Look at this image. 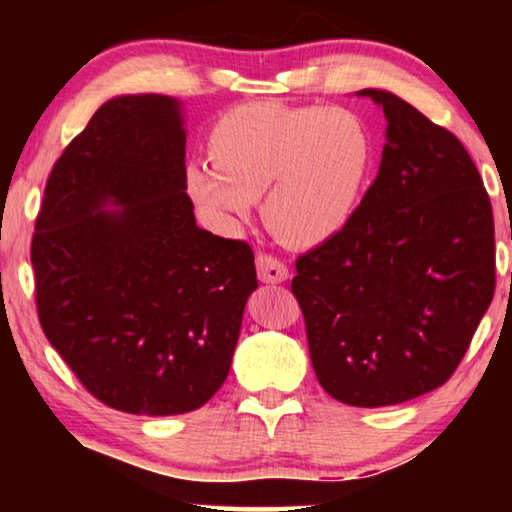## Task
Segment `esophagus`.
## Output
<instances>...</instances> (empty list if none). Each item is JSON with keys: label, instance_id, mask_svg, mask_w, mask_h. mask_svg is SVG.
I'll return each instance as SVG.
<instances>
[{"label": "esophagus", "instance_id": "obj_1", "mask_svg": "<svg viewBox=\"0 0 512 512\" xmlns=\"http://www.w3.org/2000/svg\"><path fill=\"white\" fill-rule=\"evenodd\" d=\"M256 270H258V279H261L263 284H282L289 279V268L270 254L256 256Z\"/></svg>", "mask_w": 512, "mask_h": 512}]
</instances>
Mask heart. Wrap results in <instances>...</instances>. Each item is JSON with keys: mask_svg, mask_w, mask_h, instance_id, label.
<instances>
[{"mask_svg": "<svg viewBox=\"0 0 512 512\" xmlns=\"http://www.w3.org/2000/svg\"><path fill=\"white\" fill-rule=\"evenodd\" d=\"M212 165L186 167V191L223 233L261 216L289 247H319L352 219L375 160L359 114L261 100L230 109L209 132Z\"/></svg>", "mask_w": 512, "mask_h": 512, "instance_id": "heart-1", "label": "heart"}]
</instances>
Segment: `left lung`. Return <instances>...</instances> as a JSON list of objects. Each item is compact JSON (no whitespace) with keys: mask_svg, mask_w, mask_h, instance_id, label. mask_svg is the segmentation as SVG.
Wrapping results in <instances>:
<instances>
[{"mask_svg":"<svg viewBox=\"0 0 512 512\" xmlns=\"http://www.w3.org/2000/svg\"><path fill=\"white\" fill-rule=\"evenodd\" d=\"M373 186L347 226L296 261L317 380L382 408L450 380L494 298V216L464 144L389 90Z\"/></svg>","mask_w":512,"mask_h":512,"instance_id":"1","label":"left lung"}]
</instances>
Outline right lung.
Segmentation results:
<instances>
[{
	"mask_svg": "<svg viewBox=\"0 0 512 512\" xmlns=\"http://www.w3.org/2000/svg\"><path fill=\"white\" fill-rule=\"evenodd\" d=\"M181 102H104L53 165L32 237L46 338L109 408L167 417L226 382L254 251L198 228Z\"/></svg>",
	"mask_w": 512,
	"mask_h": 512,
	"instance_id": "right-lung-1",
	"label": "right lung"
}]
</instances>
